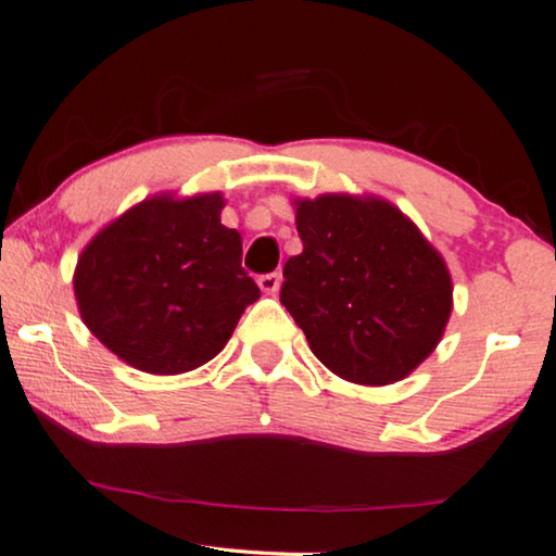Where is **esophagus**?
<instances>
[{
	"label": "esophagus",
	"mask_w": 556,
	"mask_h": 556,
	"mask_svg": "<svg viewBox=\"0 0 556 556\" xmlns=\"http://www.w3.org/2000/svg\"><path fill=\"white\" fill-rule=\"evenodd\" d=\"M256 281H260L262 292L277 294L279 292V285H281V275H277V271H269V275H262Z\"/></svg>",
	"instance_id": "obj_1"
}]
</instances>
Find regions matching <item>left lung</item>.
Segmentation results:
<instances>
[{
	"instance_id": "left-lung-1",
	"label": "left lung",
	"mask_w": 556,
	"mask_h": 556,
	"mask_svg": "<svg viewBox=\"0 0 556 556\" xmlns=\"http://www.w3.org/2000/svg\"><path fill=\"white\" fill-rule=\"evenodd\" d=\"M294 206L304 249L285 264L279 300L309 350L357 386L403 380L433 353L451 317L443 256L382 199L325 193Z\"/></svg>"
}]
</instances>
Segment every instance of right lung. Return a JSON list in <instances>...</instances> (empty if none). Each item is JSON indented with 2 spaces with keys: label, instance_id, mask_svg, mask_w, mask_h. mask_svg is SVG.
I'll use <instances>...</instances> for the list:
<instances>
[{
  "label": "right lung",
  "instance_id": "add662e5",
  "mask_svg": "<svg viewBox=\"0 0 556 556\" xmlns=\"http://www.w3.org/2000/svg\"><path fill=\"white\" fill-rule=\"evenodd\" d=\"M222 193L153 197L108 224L77 260L73 287L88 330L153 375L197 370L222 353L260 300Z\"/></svg>",
  "mask_w": 556,
  "mask_h": 556
}]
</instances>
